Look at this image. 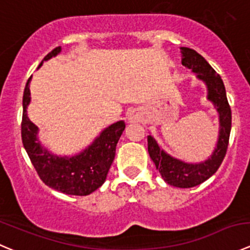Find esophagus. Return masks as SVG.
Segmentation results:
<instances>
[{
  "label": "esophagus",
  "instance_id": "obj_1",
  "mask_svg": "<svg viewBox=\"0 0 250 250\" xmlns=\"http://www.w3.org/2000/svg\"><path fill=\"white\" fill-rule=\"evenodd\" d=\"M126 119H127V122H133V120H137L138 119L137 112L133 109L127 110V113H126Z\"/></svg>",
  "mask_w": 250,
  "mask_h": 250
}]
</instances>
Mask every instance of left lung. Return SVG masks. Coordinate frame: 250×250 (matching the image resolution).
<instances>
[{
  "label": "left lung",
  "instance_id": "obj_1",
  "mask_svg": "<svg viewBox=\"0 0 250 250\" xmlns=\"http://www.w3.org/2000/svg\"><path fill=\"white\" fill-rule=\"evenodd\" d=\"M182 65L191 69L197 74L199 80L204 81L208 88V100L212 102L219 113L220 132L217 145L212 154L207 160L197 164H189L182 160L172 158L158 146L157 141L148 136V153L150 159L155 164L157 170L167 184L180 188H191L207 181L210 176L217 171L221 165L229 146V132H231V108L226 97V90L219 74L211 65L194 49L181 47Z\"/></svg>",
  "mask_w": 250,
  "mask_h": 250
}]
</instances>
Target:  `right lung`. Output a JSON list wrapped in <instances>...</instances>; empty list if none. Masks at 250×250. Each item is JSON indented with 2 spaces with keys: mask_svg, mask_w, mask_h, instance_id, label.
<instances>
[{
  "mask_svg": "<svg viewBox=\"0 0 250 250\" xmlns=\"http://www.w3.org/2000/svg\"><path fill=\"white\" fill-rule=\"evenodd\" d=\"M61 49V46L52 49L43 61L57 56ZM30 80L31 76L26 83L23 96L21 141L36 172L44 185L62 193L71 196H87L92 193L107 179L115 157L117 143L125 128V123L120 120L108 126L92 145L74 157L53 155L41 146L38 140V126L30 122L26 114V108L30 103Z\"/></svg>",
  "mask_w": 250,
  "mask_h": 250,
  "instance_id": "add662e5",
  "label": "right lung"
}]
</instances>
